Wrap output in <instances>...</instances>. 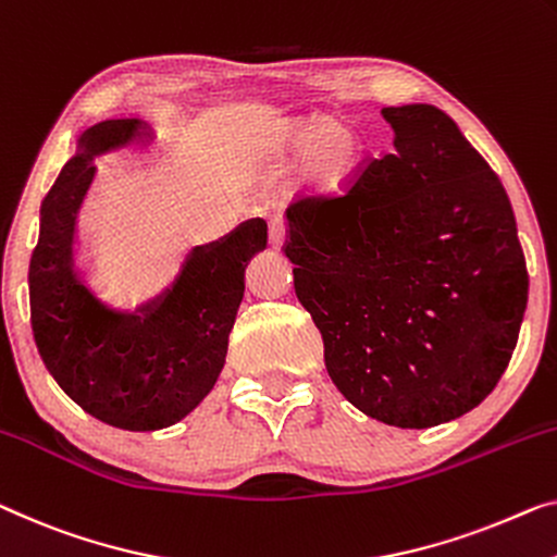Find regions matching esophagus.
<instances>
[{"instance_id":"obj_1","label":"esophagus","mask_w":557,"mask_h":557,"mask_svg":"<svg viewBox=\"0 0 557 557\" xmlns=\"http://www.w3.org/2000/svg\"><path fill=\"white\" fill-rule=\"evenodd\" d=\"M285 239H287V227H285V222L272 220V222H270V245L275 247V250H280V247L285 245Z\"/></svg>"}]
</instances>
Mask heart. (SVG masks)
Instances as JSON below:
<instances>
[{
  "instance_id": "1",
  "label": "heart",
  "mask_w": 557,
  "mask_h": 557,
  "mask_svg": "<svg viewBox=\"0 0 557 557\" xmlns=\"http://www.w3.org/2000/svg\"><path fill=\"white\" fill-rule=\"evenodd\" d=\"M280 149H302V172L314 189L343 187L360 164L358 135L337 120L293 124L282 132Z\"/></svg>"
}]
</instances>
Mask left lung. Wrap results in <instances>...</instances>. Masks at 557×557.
<instances>
[{
    "mask_svg": "<svg viewBox=\"0 0 557 557\" xmlns=\"http://www.w3.org/2000/svg\"><path fill=\"white\" fill-rule=\"evenodd\" d=\"M393 152L343 195L287 207L295 293L347 400L433 428L493 393L516 350L528 270L503 182L443 110L383 107Z\"/></svg>",
    "mask_w": 557,
    "mask_h": 557,
    "instance_id": "1",
    "label": "left lung"
}]
</instances>
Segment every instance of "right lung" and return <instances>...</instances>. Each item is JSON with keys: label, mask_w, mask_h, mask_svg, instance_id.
I'll return each mask as SVG.
<instances>
[{"label": "right lung", "mask_w": 557, "mask_h": 557, "mask_svg": "<svg viewBox=\"0 0 557 557\" xmlns=\"http://www.w3.org/2000/svg\"><path fill=\"white\" fill-rule=\"evenodd\" d=\"M147 137L143 120H107L79 137L77 152L41 199L29 262L32 332L49 375L92 418L132 433L174 425L218 383L245 295V268L268 247L264 220H247L197 245L177 280L135 312L99 300L74 268L77 212L97 157Z\"/></svg>", "instance_id": "1"}]
</instances>
